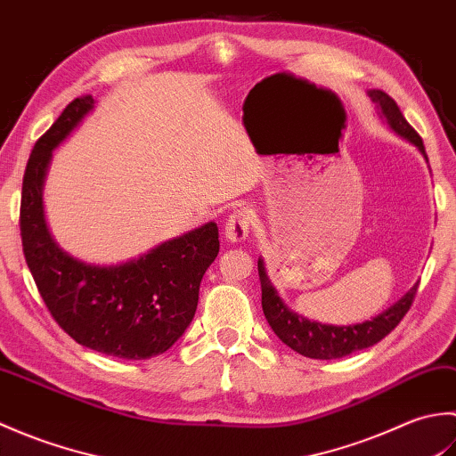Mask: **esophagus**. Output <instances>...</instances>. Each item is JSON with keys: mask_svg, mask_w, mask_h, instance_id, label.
<instances>
[{"mask_svg": "<svg viewBox=\"0 0 456 456\" xmlns=\"http://www.w3.org/2000/svg\"><path fill=\"white\" fill-rule=\"evenodd\" d=\"M250 211L247 208L235 209L225 221V239L231 240V243H243V240L248 237V229H250Z\"/></svg>", "mask_w": 456, "mask_h": 456, "instance_id": "obj_1", "label": "esophagus"}]
</instances>
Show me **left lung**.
<instances>
[{"instance_id":"left-lung-1","label":"left lung","mask_w":456,"mask_h":456,"mask_svg":"<svg viewBox=\"0 0 456 456\" xmlns=\"http://www.w3.org/2000/svg\"><path fill=\"white\" fill-rule=\"evenodd\" d=\"M368 98L372 100L378 118L388 125L395 134H400L402 139L410 141L413 147L423 154V159L428 160L421 137L413 131L411 125L405 121L398 103L382 90H368ZM258 276L260 288H263V312L276 337L284 345L292 348V351L307 358H319V361L343 358L382 341V338L402 322L403 315L408 314L419 286V282L413 284L398 302L392 304L388 309H384V312L378 314L376 317H370L368 322L354 325H329L312 322V319L296 314L294 309H289L284 304V299L278 296L276 288L270 282L263 256L258 258Z\"/></svg>"}]
</instances>
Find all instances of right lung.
<instances>
[{
	"mask_svg": "<svg viewBox=\"0 0 456 456\" xmlns=\"http://www.w3.org/2000/svg\"><path fill=\"white\" fill-rule=\"evenodd\" d=\"M76 98L37 141L21 196L27 266L54 322L76 343L110 356L142 361L167 353L186 333L198 309L200 284L219 253L213 221L119 265H94L56 245L45 216V182L53 152L94 111Z\"/></svg>",
	"mask_w": 456,
	"mask_h": 456,
	"instance_id": "add662e5",
	"label": "right lung"
}]
</instances>
